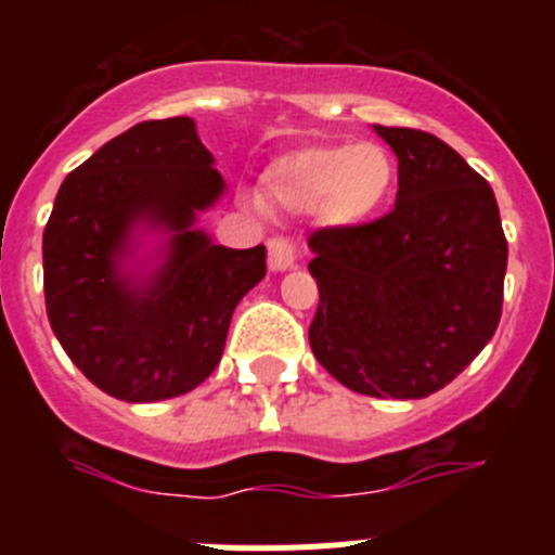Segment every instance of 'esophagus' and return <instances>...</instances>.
<instances>
[{"mask_svg": "<svg viewBox=\"0 0 555 555\" xmlns=\"http://www.w3.org/2000/svg\"><path fill=\"white\" fill-rule=\"evenodd\" d=\"M295 262H298V249L289 238L276 236L268 242V268L271 271H289L295 268Z\"/></svg>", "mask_w": 555, "mask_h": 555, "instance_id": "esophagus-1", "label": "esophagus"}]
</instances>
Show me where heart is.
<instances>
[{
	"label": "heart",
	"mask_w": 555,
	"mask_h": 555,
	"mask_svg": "<svg viewBox=\"0 0 555 555\" xmlns=\"http://www.w3.org/2000/svg\"><path fill=\"white\" fill-rule=\"evenodd\" d=\"M395 182L391 155L376 142L309 147L284 155L266 173L268 195L293 215H322L338 225L371 220Z\"/></svg>",
	"instance_id": "obj_1"
}]
</instances>
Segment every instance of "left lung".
I'll list each match as a JSON object with an SVG mask.
<instances>
[{"label":"left lung","mask_w":555,"mask_h":555,"mask_svg":"<svg viewBox=\"0 0 555 555\" xmlns=\"http://www.w3.org/2000/svg\"><path fill=\"white\" fill-rule=\"evenodd\" d=\"M397 155V204L309 238L319 365L357 395L422 400L483 351L502 317L507 242L483 177L443 139L373 126Z\"/></svg>","instance_id":"1"}]
</instances>
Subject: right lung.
I'll list each match as a JSON object with an SVG mask.
<instances>
[{"label":"right lung","instance_id":"obj_1","mask_svg":"<svg viewBox=\"0 0 555 555\" xmlns=\"http://www.w3.org/2000/svg\"><path fill=\"white\" fill-rule=\"evenodd\" d=\"M225 179L193 117L147 120L77 166L44 225V309L82 376L109 397L158 402L220 365L266 246L228 249L198 228Z\"/></svg>","mask_w":555,"mask_h":555}]
</instances>
